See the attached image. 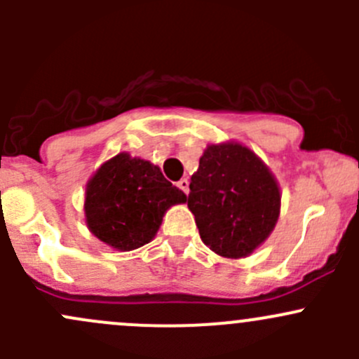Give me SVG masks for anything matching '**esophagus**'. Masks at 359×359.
I'll use <instances>...</instances> for the list:
<instances>
[{
    "instance_id": "34e87169",
    "label": "esophagus",
    "mask_w": 359,
    "mask_h": 359,
    "mask_svg": "<svg viewBox=\"0 0 359 359\" xmlns=\"http://www.w3.org/2000/svg\"><path fill=\"white\" fill-rule=\"evenodd\" d=\"M177 186H179V189H182L184 194L189 193V180L187 179H180L179 182H177Z\"/></svg>"
}]
</instances>
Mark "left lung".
Here are the masks:
<instances>
[{
	"label": "left lung",
	"instance_id": "obj_1",
	"mask_svg": "<svg viewBox=\"0 0 359 359\" xmlns=\"http://www.w3.org/2000/svg\"><path fill=\"white\" fill-rule=\"evenodd\" d=\"M189 189L186 201L203 243L227 259L250 255L280 217V187L273 173L241 144L206 147Z\"/></svg>",
	"mask_w": 359,
	"mask_h": 359
}]
</instances>
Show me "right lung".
Here are the masks:
<instances>
[{
    "label": "right lung",
    "instance_id": "add662e5",
    "mask_svg": "<svg viewBox=\"0 0 359 359\" xmlns=\"http://www.w3.org/2000/svg\"><path fill=\"white\" fill-rule=\"evenodd\" d=\"M186 194L163 177L158 166L121 153L104 163L86 186L88 229L116 250L149 243L166 210Z\"/></svg>",
    "mask_w": 359,
    "mask_h": 359
}]
</instances>
